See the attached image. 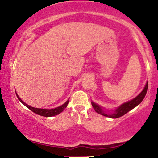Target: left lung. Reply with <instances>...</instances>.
Wrapping results in <instances>:
<instances>
[{"label":"left lung","instance_id":"obj_1","mask_svg":"<svg viewBox=\"0 0 158 158\" xmlns=\"http://www.w3.org/2000/svg\"><path fill=\"white\" fill-rule=\"evenodd\" d=\"M148 89V81L146 82V85H145L144 88L142 91L139 93L137 97L132 99L131 100L128 101L123 103L122 105H120L118 108H115V109L108 110H105L104 108H102V106H100L99 105H97V103L94 102L93 101H91V104L93 108H94L96 112H97L98 114H101V115L105 116V117H109V118H119V117H122V116L125 115L126 113H128V111L135 108L136 106H137L144 99L145 96H146V92H147Z\"/></svg>","mask_w":158,"mask_h":158}]
</instances>
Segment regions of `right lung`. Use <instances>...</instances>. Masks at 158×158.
I'll use <instances>...</instances> for the list:
<instances>
[{"label":"right lung","mask_w":158,"mask_h":158,"mask_svg":"<svg viewBox=\"0 0 158 158\" xmlns=\"http://www.w3.org/2000/svg\"><path fill=\"white\" fill-rule=\"evenodd\" d=\"M16 96H17L18 99H19L20 102L22 103V104L24 105V106H26L27 108H28L29 109L31 110L32 112L39 114L40 116H43V117H53V116L58 115V114L61 113V112L64 110V108H66V107L68 106V104L69 102V99H68V100H67L64 104L61 105V106L57 107V108H52V109H44V108H33V107L30 106L29 105H27V103H25L23 101H22V99L19 97V96L18 95L17 93H16Z\"/></svg>","instance_id":"right-lung-1"}]
</instances>
